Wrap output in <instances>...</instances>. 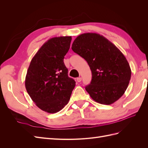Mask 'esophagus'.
I'll use <instances>...</instances> for the list:
<instances>
[{"mask_svg": "<svg viewBox=\"0 0 148 148\" xmlns=\"http://www.w3.org/2000/svg\"><path fill=\"white\" fill-rule=\"evenodd\" d=\"M82 78L81 77H78V78H77V79L78 82H82Z\"/></svg>", "mask_w": 148, "mask_h": 148, "instance_id": "esophagus-1", "label": "esophagus"}]
</instances>
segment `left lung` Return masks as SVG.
<instances>
[{"instance_id":"obj_1","label":"left lung","mask_w":148,"mask_h":148,"mask_svg":"<svg viewBox=\"0 0 148 148\" xmlns=\"http://www.w3.org/2000/svg\"><path fill=\"white\" fill-rule=\"evenodd\" d=\"M71 49L88 62L92 73L85 87L92 99L110 105L123 96L132 71L126 58L113 43L97 33H84L75 39Z\"/></svg>"}]
</instances>
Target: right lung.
Segmentation results:
<instances>
[{
	"label": "right lung",
	"mask_w": 148,
	"mask_h": 148,
	"mask_svg": "<svg viewBox=\"0 0 148 148\" xmlns=\"http://www.w3.org/2000/svg\"><path fill=\"white\" fill-rule=\"evenodd\" d=\"M71 41V36L49 39L33 57L26 73L25 87L28 95L40 109L48 113L63 109L75 86L64 62Z\"/></svg>",
	"instance_id": "obj_1"
}]
</instances>
